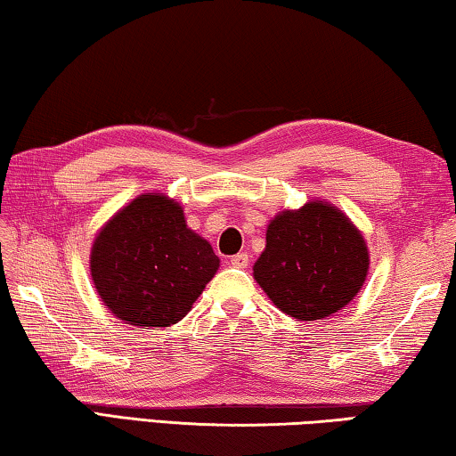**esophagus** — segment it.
I'll list each match as a JSON object with an SVG mask.
<instances>
[{
	"instance_id": "esophagus-1",
	"label": "esophagus",
	"mask_w": 456,
	"mask_h": 456,
	"mask_svg": "<svg viewBox=\"0 0 456 456\" xmlns=\"http://www.w3.org/2000/svg\"><path fill=\"white\" fill-rule=\"evenodd\" d=\"M230 265L236 269H247L248 267V255L247 252H238L232 258H230Z\"/></svg>"
}]
</instances>
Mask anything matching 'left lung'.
Segmentation results:
<instances>
[{"instance_id":"left-lung-1","label":"left lung","mask_w":456,"mask_h":456,"mask_svg":"<svg viewBox=\"0 0 456 456\" xmlns=\"http://www.w3.org/2000/svg\"><path fill=\"white\" fill-rule=\"evenodd\" d=\"M369 271L361 230L328 201L285 209L267 226V244L252 267L256 283L287 316L322 320L348 305Z\"/></svg>"}]
</instances>
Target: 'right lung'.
I'll return each instance as SVG.
<instances>
[{"label":"right lung","mask_w":456,"mask_h":456,"mask_svg":"<svg viewBox=\"0 0 456 456\" xmlns=\"http://www.w3.org/2000/svg\"><path fill=\"white\" fill-rule=\"evenodd\" d=\"M91 279L108 310L132 326L167 328L187 316L220 267L183 208L144 193L111 216L91 247Z\"/></svg>","instance_id":"obj_1"}]
</instances>
